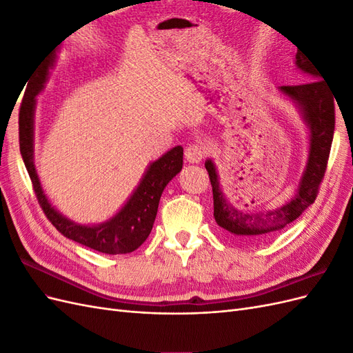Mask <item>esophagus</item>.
<instances>
[{
	"label": "esophagus",
	"mask_w": 353,
	"mask_h": 353,
	"mask_svg": "<svg viewBox=\"0 0 353 353\" xmlns=\"http://www.w3.org/2000/svg\"><path fill=\"white\" fill-rule=\"evenodd\" d=\"M206 156V147L201 144H190L185 148V159L190 163H199Z\"/></svg>",
	"instance_id": "esophagus-1"
}]
</instances>
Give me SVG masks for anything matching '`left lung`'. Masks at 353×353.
I'll use <instances>...</instances> for the list:
<instances>
[{
    "label": "left lung",
    "mask_w": 353,
    "mask_h": 353,
    "mask_svg": "<svg viewBox=\"0 0 353 353\" xmlns=\"http://www.w3.org/2000/svg\"><path fill=\"white\" fill-rule=\"evenodd\" d=\"M296 68L309 77L307 83L280 87L279 94L290 100L309 130V150L305 169L294 196L284 205L270 210L249 212L237 209L227 200L212 159H206L213 191V216L218 225L245 243H262L297 219L316 199L318 187L325 174L334 134V97L319 68L303 52H296Z\"/></svg>",
    "instance_id": "8db88e82"
}]
</instances>
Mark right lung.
Listing matches in <instances>:
<instances>
[{
    "label": "right lung",
    "instance_id": "obj_1",
    "mask_svg": "<svg viewBox=\"0 0 353 353\" xmlns=\"http://www.w3.org/2000/svg\"><path fill=\"white\" fill-rule=\"evenodd\" d=\"M54 60L56 52L46 60L44 65L37 69L28 83L25 99L19 112L20 153H22L28 174L32 179V184H34L35 194L50 222L66 239L105 254L131 253L140 248L148 237V234L152 232L160 196H162L169 181L176 176L183 169L184 148L181 145L170 148L169 152L148 165L140 184L137 185L132 194L125 201V205L110 219L101 223H94V225H85V223H78L63 215L60 210L51 205V201L44 193L34 160L37 95L44 88Z\"/></svg>",
    "mask_w": 353,
    "mask_h": 353
}]
</instances>
